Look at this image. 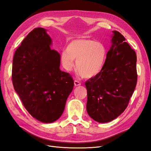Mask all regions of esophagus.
<instances>
[{"label": "esophagus", "instance_id": "esophagus-1", "mask_svg": "<svg viewBox=\"0 0 151 151\" xmlns=\"http://www.w3.org/2000/svg\"><path fill=\"white\" fill-rule=\"evenodd\" d=\"M74 84H75V86H79L81 85V83L78 80H75L74 81Z\"/></svg>", "mask_w": 151, "mask_h": 151}]
</instances>
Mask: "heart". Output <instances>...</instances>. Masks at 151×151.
<instances>
[{"label":"heart","mask_w":151,"mask_h":151,"mask_svg":"<svg viewBox=\"0 0 151 151\" xmlns=\"http://www.w3.org/2000/svg\"><path fill=\"white\" fill-rule=\"evenodd\" d=\"M107 51L100 42L87 38L71 41L66 50L61 53L60 61L64 68L70 71L76 62V70L85 78L94 77L101 72L105 65Z\"/></svg>","instance_id":"b5f03b06"}]
</instances>
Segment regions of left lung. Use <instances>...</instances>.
<instances>
[{"mask_svg": "<svg viewBox=\"0 0 151 151\" xmlns=\"http://www.w3.org/2000/svg\"><path fill=\"white\" fill-rule=\"evenodd\" d=\"M113 32L102 70L86 82L87 113L101 123L112 121L125 110L137 82L136 53L121 33Z\"/></svg>", "mask_w": 151, "mask_h": 151, "instance_id": "8db88e82", "label": "left lung"}]
</instances>
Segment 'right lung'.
Returning a JSON list of instances; mask_svg holds the SVG:
<instances>
[{"mask_svg":"<svg viewBox=\"0 0 151 151\" xmlns=\"http://www.w3.org/2000/svg\"><path fill=\"white\" fill-rule=\"evenodd\" d=\"M51 44L45 29H33L15 52L12 68L13 87L23 105L45 123L60 117L74 87L71 76L60 69V54Z\"/></svg>","mask_w":151,"mask_h":151,"instance_id":"obj_1","label":"right lung"}]
</instances>
